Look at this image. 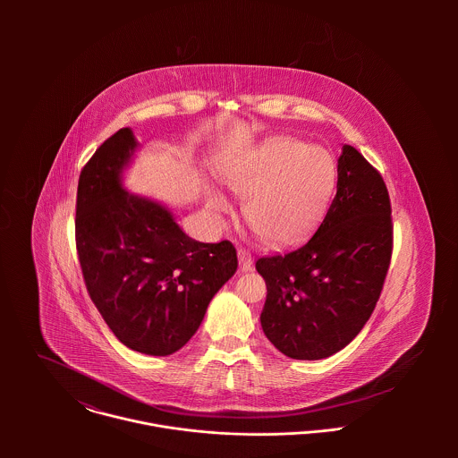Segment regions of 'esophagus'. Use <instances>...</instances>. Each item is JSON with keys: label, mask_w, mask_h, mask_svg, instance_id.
Segmentation results:
<instances>
[{"label": "esophagus", "mask_w": 458, "mask_h": 458, "mask_svg": "<svg viewBox=\"0 0 458 458\" xmlns=\"http://www.w3.org/2000/svg\"><path fill=\"white\" fill-rule=\"evenodd\" d=\"M238 261H240V269L242 271H250L252 269L254 259H252V254L249 250L238 249Z\"/></svg>", "instance_id": "obj_1"}]
</instances>
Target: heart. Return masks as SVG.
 <instances>
[{"mask_svg": "<svg viewBox=\"0 0 458 458\" xmlns=\"http://www.w3.org/2000/svg\"><path fill=\"white\" fill-rule=\"evenodd\" d=\"M227 185L247 200V222L264 242L293 245L323 220L336 185V164L323 148L280 139L236 167ZM208 208L218 216L231 213L218 192L208 194Z\"/></svg>", "mask_w": 458, "mask_h": 458, "instance_id": "b5f03b06", "label": "heart"}]
</instances>
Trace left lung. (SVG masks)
<instances>
[{
  "instance_id": "left-lung-1",
  "label": "left lung",
  "mask_w": 458,
  "mask_h": 458,
  "mask_svg": "<svg viewBox=\"0 0 458 458\" xmlns=\"http://www.w3.org/2000/svg\"><path fill=\"white\" fill-rule=\"evenodd\" d=\"M392 252L386 183L345 144L336 194L314 236L296 250L256 262L267 287L261 312L267 340L293 360H321L344 349L372 316Z\"/></svg>"
}]
</instances>
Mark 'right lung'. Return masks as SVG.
Listing matches in <instances>:
<instances>
[{"label":"right lung","instance_id":"right-lung-1","mask_svg":"<svg viewBox=\"0 0 458 458\" xmlns=\"http://www.w3.org/2000/svg\"><path fill=\"white\" fill-rule=\"evenodd\" d=\"M135 149L131 129H120L82 167L75 245L89 298L116 338L167 356L194 336L238 258L231 242H196L167 208L123 189Z\"/></svg>","mask_w":458,"mask_h":458}]
</instances>
